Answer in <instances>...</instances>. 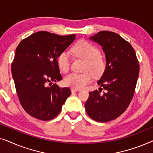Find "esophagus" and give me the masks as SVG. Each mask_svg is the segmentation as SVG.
<instances>
[{"mask_svg":"<svg viewBox=\"0 0 153 153\" xmlns=\"http://www.w3.org/2000/svg\"><path fill=\"white\" fill-rule=\"evenodd\" d=\"M80 91V89L71 88V91H72V93H74V92H77V91Z\"/></svg>","mask_w":153,"mask_h":153,"instance_id":"esophagus-1","label":"esophagus"}]
</instances>
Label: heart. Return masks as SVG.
I'll list each match as a JSON object with an SVG mask.
<instances>
[{
    "label": "heart",
    "instance_id": "heart-1",
    "mask_svg": "<svg viewBox=\"0 0 153 153\" xmlns=\"http://www.w3.org/2000/svg\"><path fill=\"white\" fill-rule=\"evenodd\" d=\"M72 52L77 58L84 60L83 71L81 74L71 73L64 79V83L72 88L80 89L91 82L93 74L100 76L103 74L106 68V62L101 55L98 48L86 40H81L73 46ZM57 64L60 70L67 73L70 70V58L68 52L63 51L58 55Z\"/></svg>",
    "mask_w": 153,
    "mask_h": 153
}]
</instances>
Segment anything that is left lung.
<instances>
[{"label":"left lung","mask_w":153,"mask_h":153,"mask_svg":"<svg viewBox=\"0 0 153 153\" xmlns=\"http://www.w3.org/2000/svg\"><path fill=\"white\" fill-rule=\"evenodd\" d=\"M102 47L106 68L97 81L99 91L90 92L85 111L93 120L105 123L125 112L132 100L139 73V63L134 48L116 33L100 31L90 37ZM101 89L105 92L101 94Z\"/></svg>","instance_id":"8db88e82"}]
</instances>
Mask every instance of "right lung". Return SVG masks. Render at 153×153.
Returning a JSON list of instances; mask_svg holds the SVG:
<instances>
[{"instance_id":"right-lung-1","label":"right lung","mask_w":153,"mask_h":153,"mask_svg":"<svg viewBox=\"0 0 153 153\" xmlns=\"http://www.w3.org/2000/svg\"><path fill=\"white\" fill-rule=\"evenodd\" d=\"M75 38V35L39 31L23 39L16 47L12 64V77L21 105L30 116L45 121L51 120L58 116L71 95L69 88H60L56 83L51 87L47 85L62 79L58 55Z\"/></svg>"}]
</instances>
